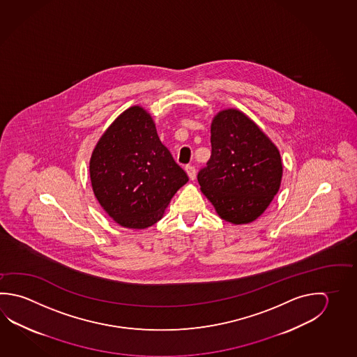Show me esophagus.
<instances>
[{
  "instance_id": "obj_1",
  "label": "esophagus",
  "mask_w": 357,
  "mask_h": 357,
  "mask_svg": "<svg viewBox=\"0 0 357 357\" xmlns=\"http://www.w3.org/2000/svg\"><path fill=\"white\" fill-rule=\"evenodd\" d=\"M186 169V172H188V177H190V180H195V177H196V169H195L194 166H186L185 167Z\"/></svg>"
}]
</instances>
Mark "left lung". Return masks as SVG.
I'll use <instances>...</instances> for the list:
<instances>
[{
  "mask_svg": "<svg viewBox=\"0 0 357 357\" xmlns=\"http://www.w3.org/2000/svg\"><path fill=\"white\" fill-rule=\"evenodd\" d=\"M282 174L278 149L250 118L238 109L215 116L211 155L197 181L222 220L258 219L278 192Z\"/></svg>",
  "mask_w": 357,
  "mask_h": 357,
  "instance_id": "obj_1",
  "label": "left lung"
}]
</instances>
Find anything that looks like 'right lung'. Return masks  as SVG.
<instances>
[{
  "label": "right lung",
  "instance_id": "add662e5",
  "mask_svg": "<svg viewBox=\"0 0 357 357\" xmlns=\"http://www.w3.org/2000/svg\"><path fill=\"white\" fill-rule=\"evenodd\" d=\"M91 188L121 227L146 229L161 220L172 196L188 181L160 141L142 107H130L98 141L89 162Z\"/></svg>",
  "mask_w": 357,
  "mask_h": 357
}]
</instances>
